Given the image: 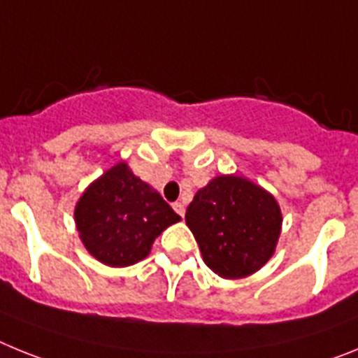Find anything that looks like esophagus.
Masks as SVG:
<instances>
[{
  "label": "esophagus",
  "mask_w": 358,
  "mask_h": 358,
  "mask_svg": "<svg viewBox=\"0 0 358 358\" xmlns=\"http://www.w3.org/2000/svg\"><path fill=\"white\" fill-rule=\"evenodd\" d=\"M173 209H175V213L178 214V216H185V205L182 203V201H176V203H173Z\"/></svg>",
  "instance_id": "1"
}]
</instances>
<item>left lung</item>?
<instances>
[{
  "label": "left lung",
  "instance_id": "obj_1",
  "mask_svg": "<svg viewBox=\"0 0 358 358\" xmlns=\"http://www.w3.org/2000/svg\"><path fill=\"white\" fill-rule=\"evenodd\" d=\"M185 223L200 245L205 265L220 278L257 272L272 257L281 234L275 198L250 180L222 175L194 194Z\"/></svg>",
  "mask_w": 358,
  "mask_h": 358
}]
</instances>
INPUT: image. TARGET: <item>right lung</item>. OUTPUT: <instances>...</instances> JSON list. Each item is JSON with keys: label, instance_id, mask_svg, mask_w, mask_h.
<instances>
[{"label": "right lung", "instance_id": "add662e5", "mask_svg": "<svg viewBox=\"0 0 358 358\" xmlns=\"http://www.w3.org/2000/svg\"><path fill=\"white\" fill-rule=\"evenodd\" d=\"M176 222L178 214L126 162L106 171L76 205V225L86 250L108 266L142 261L155 239Z\"/></svg>", "mask_w": 358, "mask_h": 358}]
</instances>
